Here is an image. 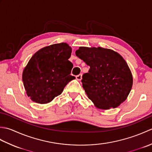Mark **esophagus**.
I'll use <instances>...</instances> for the list:
<instances>
[{
    "mask_svg": "<svg viewBox=\"0 0 152 152\" xmlns=\"http://www.w3.org/2000/svg\"><path fill=\"white\" fill-rule=\"evenodd\" d=\"M82 75L81 74H78V75H77L76 76V80H78V81H80V80H82Z\"/></svg>",
    "mask_w": 152,
    "mask_h": 152,
    "instance_id": "1",
    "label": "esophagus"
}]
</instances>
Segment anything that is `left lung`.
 <instances>
[{
	"mask_svg": "<svg viewBox=\"0 0 152 152\" xmlns=\"http://www.w3.org/2000/svg\"><path fill=\"white\" fill-rule=\"evenodd\" d=\"M76 55L90 66L82 76V87L95 107L115 108L124 102L133 86V76L125 59L116 51L80 47Z\"/></svg>",
	"mask_w": 152,
	"mask_h": 152,
	"instance_id": "8db88e82",
	"label": "left lung"
}]
</instances>
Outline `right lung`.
I'll return each instance as SVG.
<instances>
[{
    "label": "right lung",
    "mask_w": 152,
    "mask_h": 152,
    "mask_svg": "<svg viewBox=\"0 0 152 152\" xmlns=\"http://www.w3.org/2000/svg\"><path fill=\"white\" fill-rule=\"evenodd\" d=\"M71 53L72 48L62 42L42 48L32 56L23 71L22 80L27 96L33 102H51L75 79L70 75Z\"/></svg>",
    "instance_id": "add662e5"
}]
</instances>
